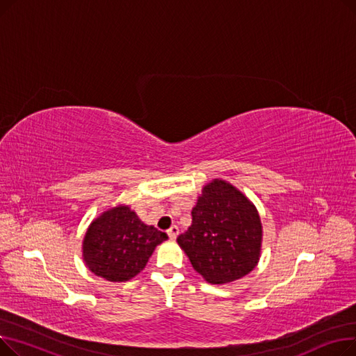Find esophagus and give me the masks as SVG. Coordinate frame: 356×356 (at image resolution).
I'll return each mask as SVG.
<instances>
[{
  "mask_svg": "<svg viewBox=\"0 0 356 356\" xmlns=\"http://www.w3.org/2000/svg\"><path fill=\"white\" fill-rule=\"evenodd\" d=\"M167 235H168V238H170V239H176L177 235H179V228L176 225L170 227V229L167 231Z\"/></svg>",
  "mask_w": 356,
  "mask_h": 356,
  "instance_id": "34e87169",
  "label": "esophagus"
}]
</instances>
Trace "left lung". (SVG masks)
<instances>
[{
	"instance_id": "obj_1",
	"label": "left lung",
	"mask_w": 356,
	"mask_h": 356,
	"mask_svg": "<svg viewBox=\"0 0 356 356\" xmlns=\"http://www.w3.org/2000/svg\"><path fill=\"white\" fill-rule=\"evenodd\" d=\"M261 236L252 203L232 184L215 180L203 188L192 211V225L177 242L208 283L223 284L255 268Z\"/></svg>"
}]
</instances>
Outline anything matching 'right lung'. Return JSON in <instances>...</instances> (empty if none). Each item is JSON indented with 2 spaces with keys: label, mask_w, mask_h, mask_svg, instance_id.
<instances>
[{
  "label": "right lung",
  "mask_w": 356,
  "mask_h": 356,
  "mask_svg": "<svg viewBox=\"0 0 356 356\" xmlns=\"http://www.w3.org/2000/svg\"><path fill=\"white\" fill-rule=\"evenodd\" d=\"M165 232L143 223L128 207L104 212L90 223L83 239L88 268L108 282H127L147 264Z\"/></svg>",
  "instance_id": "1"
}]
</instances>
